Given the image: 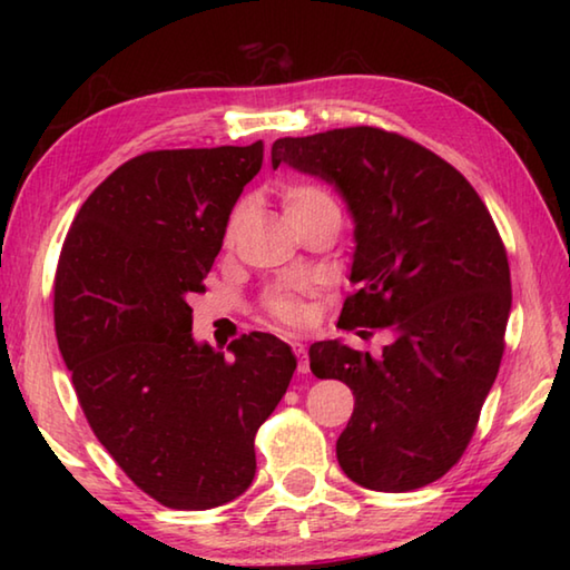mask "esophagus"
Instances as JSON below:
<instances>
[{
  "mask_svg": "<svg viewBox=\"0 0 570 570\" xmlns=\"http://www.w3.org/2000/svg\"><path fill=\"white\" fill-rule=\"evenodd\" d=\"M292 346H294V354H296V360H298V372H302V374H306V372H308V356H306V344H302V342H294Z\"/></svg>",
  "mask_w": 570,
  "mask_h": 570,
  "instance_id": "34e87169",
  "label": "esophagus"
}]
</instances>
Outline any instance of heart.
I'll return each instance as SVG.
<instances>
[{
	"mask_svg": "<svg viewBox=\"0 0 570 570\" xmlns=\"http://www.w3.org/2000/svg\"><path fill=\"white\" fill-rule=\"evenodd\" d=\"M282 204H284V214L288 220H292L294 228L306 224V220L320 218L326 214L340 216V206H336L332 193L322 188L320 183H312V180L286 183L282 188ZM244 214H246L244 204H238L234 210H230V216L226 220V234H224L226 244L234 240L240 220H244ZM264 308L274 322L286 326V330H298V326L306 324V316H308V308L304 304L302 294H298V288H292V286L272 288V292L264 296Z\"/></svg>",
	"mask_w": 570,
	"mask_h": 570,
	"instance_id": "b5f03b06",
	"label": "heart"
}]
</instances>
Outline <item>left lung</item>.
Here are the masks:
<instances>
[{
  "label": "left lung",
  "mask_w": 570,
  "mask_h": 570,
  "mask_svg": "<svg viewBox=\"0 0 570 570\" xmlns=\"http://www.w3.org/2000/svg\"><path fill=\"white\" fill-rule=\"evenodd\" d=\"M282 163L332 183L354 218L340 326L392 332L380 356L308 346L316 377L354 394L336 460L380 493L430 485L465 452L503 360L510 268L493 218L448 160L370 125L278 138Z\"/></svg>",
  "instance_id": "obj_1"
}]
</instances>
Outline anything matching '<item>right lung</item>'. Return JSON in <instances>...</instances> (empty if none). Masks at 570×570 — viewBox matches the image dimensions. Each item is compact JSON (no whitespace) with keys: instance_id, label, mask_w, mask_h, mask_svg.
<instances>
[{"instance_id":"add662e5","label":"right lung","mask_w":570,"mask_h":570,"mask_svg":"<svg viewBox=\"0 0 570 570\" xmlns=\"http://www.w3.org/2000/svg\"><path fill=\"white\" fill-rule=\"evenodd\" d=\"M264 142L150 150L90 193L55 276V334L95 438L142 493L176 510L238 498L254 438L286 394L292 346L250 332L230 356L193 340L188 298L262 170Z\"/></svg>"}]
</instances>
